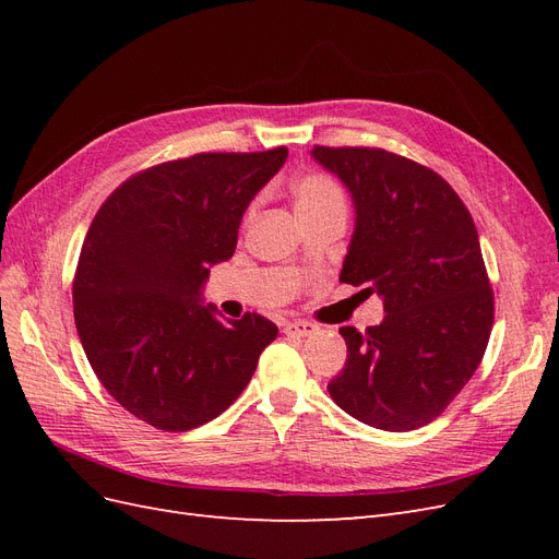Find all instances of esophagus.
Wrapping results in <instances>:
<instances>
[{"instance_id":"obj_1","label":"esophagus","mask_w":559,"mask_h":559,"mask_svg":"<svg viewBox=\"0 0 559 559\" xmlns=\"http://www.w3.org/2000/svg\"><path fill=\"white\" fill-rule=\"evenodd\" d=\"M282 329H284V333H289V335H300V337H306V335H314V333L319 331V326H317V324H312V321H308V319H294V321H284Z\"/></svg>"}]
</instances>
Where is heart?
Here are the masks:
<instances>
[{
    "label": "heart",
    "instance_id": "obj_1",
    "mask_svg": "<svg viewBox=\"0 0 559 559\" xmlns=\"http://www.w3.org/2000/svg\"><path fill=\"white\" fill-rule=\"evenodd\" d=\"M294 200H296L298 216L324 210V207H333V205H345V195L341 186L321 173L302 175L294 186Z\"/></svg>",
    "mask_w": 559,
    "mask_h": 559
}]
</instances>
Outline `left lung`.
Wrapping results in <instances>:
<instances>
[{
    "instance_id": "8db88e82",
    "label": "left lung",
    "mask_w": 559,
    "mask_h": 559,
    "mask_svg": "<svg viewBox=\"0 0 559 559\" xmlns=\"http://www.w3.org/2000/svg\"><path fill=\"white\" fill-rule=\"evenodd\" d=\"M312 156L357 207L341 282L382 296L386 312L366 333L341 329L347 361L329 394L368 427H425L476 373L495 324L476 224L427 165L378 146L314 144Z\"/></svg>"
}]
</instances>
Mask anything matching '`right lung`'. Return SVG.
Masks as SVG:
<instances>
[{"label": "right lung", "mask_w": 559, "mask_h": 559, "mask_svg": "<svg viewBox=\"0 0 559 559\" xmlns=\"http://www.w3.org/2000/svg\"><path fill=\"white\" fill-rule=\"evenodd\" d=\"M286 146L195 154L132 175L103 202L72 282L83 352L107 392L160 431H189L242 394L277 326L202 306L210 265L233 257L251 198Z\"/></svg>", "instance_id": "obj_1"}]
</instances>
